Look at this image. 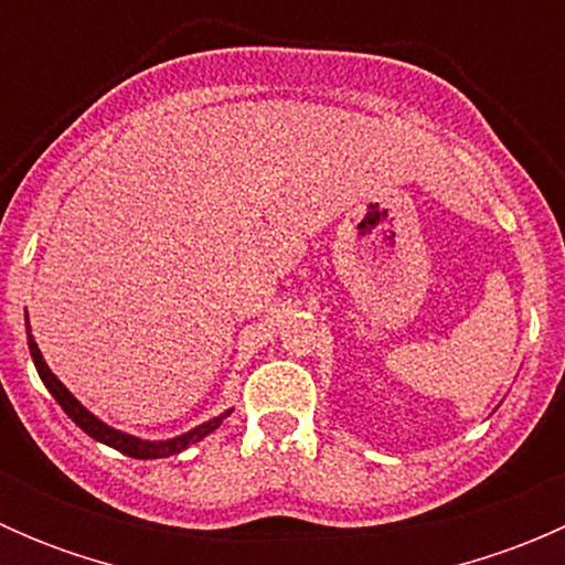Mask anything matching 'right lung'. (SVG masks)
I'll return each instance as SVG.
<instances>
[{
  "mask_svg": "<svg viewBox=\"0 0 565 565\" xmlns=\"http://www.w3.org/2000/svg\"><path fill=\"white\" fill-rule=\"evenodd\" d=\"M26 344H30V355L32 361H35V369L40 374V380H43V385L49 388L51 396L56 398V404H60L62 409L67 413V418L73 420V424L78 426L82 431H87L93 440L104 443V446L114 448V451L125 454V457H134V459H163V457H174V454L185 451L188 446H193V443L204 440V437L210 435V431L218 429L221 424H224V418H230L232 409H226V413L215 415V418L204 420V424H199L196 429L185 431V435H177L172 440H141V437H134L128 435V431H119L114 429V426L104 424V420L98 418V415L89 413L87 407H84L82 402H78L76 396H73L71 391L65 388V385L60 383V377H56L54 372L49 369V363L43 361V352H40L35 335H32V328H30V317H26Z\"/></svg>",
  "mask_w": 565,
  "mask_h": 565,
  "instance_id": "right-lung-1",
  "label": "right lung"
}]
</instances>
